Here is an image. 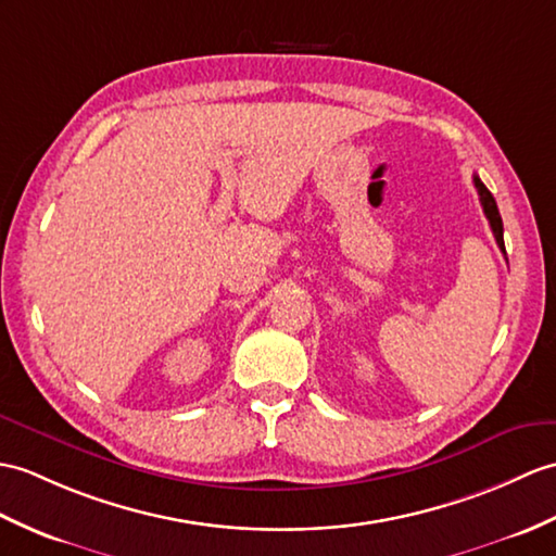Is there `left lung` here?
I'll use <instances>...</instances> for the list:
<instances>
[{
    "instance_id": "1",
    "label": "left lung",
    "mask_w": 556,
    "mask_h": 556,
    "mask_svg": "<svg viewBox=\"0 0 556 556\" xmlns=\"http://www.w3.org/2000/svg\"><path fill=\"white\" fill-rule=\"evenodd\" d=\"M473 187L479 189V199H481V205H483V213H485V217H488L490 229H493L497 247H500L502 251H505V237H502V217H500V211H497V203H495V199H493V193L488 191V187H485L476 175H473Z\"/></svg>"
}]
</instances>
